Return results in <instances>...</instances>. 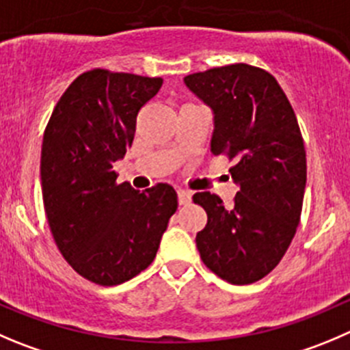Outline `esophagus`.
Returning <instances> with one entry per match:
<instances>
[{
    "label": "esophagus",
    "instance_id": "1",
    "mask_svg": "<svg viewBox=\"0 0 350 350\" xmlns=\"http://www.w3.org/2000/svg\"><path fill=\"white\" fill-rule=\"evenodd\" d=\"M177 194H178V204L180 206H185L191 202V199H192L191 191H187V189H178Z\"/></svg>",
    "mask_w": 350,
    "mask_h": 350
}]
</instances>
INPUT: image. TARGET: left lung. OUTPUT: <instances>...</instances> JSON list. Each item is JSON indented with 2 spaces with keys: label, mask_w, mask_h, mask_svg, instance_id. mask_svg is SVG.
Wrapping results in <instances>:
<instances>
[{
  "label": "left lung",
  "mask_w": 350,
  "mask_h": 350,
  "mask_svg": "<svg viewBox=\"0 0 350 350\" xmlns=\"http://www.w3.org/2000/svg\"><path fill=\"white\" fill-rule=\"evenodd\" d=\"M215 113L211 152L234 161L232 208L196 192L208 223L196 235L202 262L234 285L261 280L282 261L301 221L306 149L297 116L277 79L258 66L209 68L184 79Z\"/></svg>",
  "instance_id": "obj_1"
}]
</instances>
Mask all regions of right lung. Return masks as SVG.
<instances>
[{
  "label": "right lung",
  "instance_id": "right-lung-1",
  "mask_svg": "<svg viewBox=\"0 0 350 350\" xmlns=\"http://www.w3.org/2000/svg\"><path fill=\"white\" fill-rule=\"evenodd\" d=\"M161 77L94 68L79 75L56 103L41 149L42 201L53 239L75 271L111 287L144 271L158 252L177 192L118 184L113 163L135 135L139 109Z\"/></svg>",
  "mask_w": 350,
  "mask_h": 350
}]
</instances>
